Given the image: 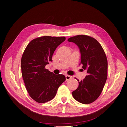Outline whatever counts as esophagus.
Returning <instances> with one entry per match:
<instances>
[{"instance_id":"obj_1","label":"esophagus","mask_w":127,"mask_h":127,"mask_svg":"<svg viewBox=\"0 0 127 127\" xmlns=\"http://www.w3.org/2000/svg\"><path fill=\"white\" fill-rule=\"evenodd\" d=\"M65 77H66V80H67H67H69V79H70V78H71V76H69V75H66V76H65Z\"/></svg>"}]
</instances>
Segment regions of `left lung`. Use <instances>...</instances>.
<instances>
[{
  "label": "left lung",
  "instance_id": "obj_1",
  "mask_svg": "<svg viewBox=\"0 0 127 127\" xmlns=\"http://www.w3.org/2000/svg\"><path fill=\"white\" fill-rule=\"evenodd\" d=\"M68 41L78 46L81 56L80 64L88 73L83 80L78 82V87L72 92V96L80 103H91L99 97L106 81V56L101 44L93 37L78 35L70 37Z\"/></svg>",
  "mask_w": 127,
  "mask_h": 127
}]
</instances>
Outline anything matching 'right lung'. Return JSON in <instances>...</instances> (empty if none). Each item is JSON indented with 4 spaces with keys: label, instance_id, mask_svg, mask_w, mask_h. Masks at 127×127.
Wrapping results in <instances>:
<instances>
[{
    "label": "right lung",
    "instance_id": "1",
    "mask_svg": "<svg viewBox=\"0 0 127 127\" xmlns=\"http://www.w3.org/2000/svg\"><path fill=\"white\" fill-rule=\"evenodd\" d=\"M65 37L44 36L32 40L23 54L21 65L23 78L29 96L43 103L52 100L65 81L63 74H55L45 69L58 46Z\"/></svg>",
    "mask_w": 127,
    "mask_h": 127
}]
</instances>
